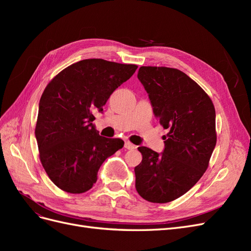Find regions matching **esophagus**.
I'll list each match as a JSON object with an SVG mask.
<instances>
[{
    "instance_id": "esophagus-1",
    "label": "esophagus",
    "mask_w": 251,
    "mask_h": 251,
    "mask_svg": "<svg viewBox=\"0 0 251 251\" xmlns=\"http://www.w3.org/2000/svg\"><path fill=\"white\" fill-rule=\"evenodd\" d=\"M125 148L126 150H134V149H136V146H134V144L131 143L130 141H126L125 142Z\"/></svg>"
}]
</instances>
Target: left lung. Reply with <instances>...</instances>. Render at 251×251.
I'll return each mask as SVG.
<instances>
[{
  "label": "left lung",
  "mask_w": 251,
  "mask_h": 251,
  "mask_svg": "<svg viewBox=\"0 0 251 251\" xmlns=\"http://www.w3.org/2000/svg\"><path fill=\"white\" fill-rule=\"evenodd\" d=\"M138 79L154 115L170 132L162 153L139 147L135 187L143 199L168 203L188 192L208 168L217 142L216 111L209 96L174 68L140 67Z\"/></svg>",
  "instance_id": "obj_1"
}]
</instances>
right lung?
<instances>
[{"label":"right lung","mask_w":251,"mask_h":251,"mask_svg":"<svg viewBox=\"0 0 251 251\" xmlns=\"http://www.w3.org/2000/svg\"><path fill=\"white\" fill-rule=\"evenodd\" d=\"M137 66L83 59L59 72L45 89L39 104L35 138L40 159L51 181L70 194L92 188L108 157L124 147L105 138L93 124L111 94Z\"/></svg>","instance_id":"1"}]
</instances>
